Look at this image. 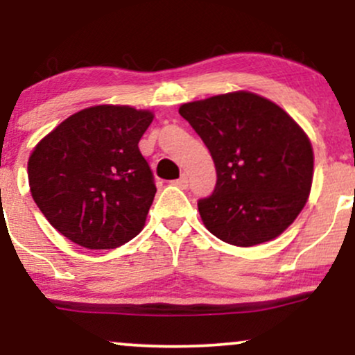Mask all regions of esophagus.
Returning a JSON list of instances; mask_svg holds the SVG:
<instances>
[{
	"instance_id": "esophagus-1",
	"label": "esophagus",
	"mask_w": 355,
	"mask_h": 355,
	"mask_svg": "<svg viewBox=\"0 0 355 355\" xmlns=\"http://www.w3.org/2000/svg\"><path fill=\"white\" fill-rule=\"evenodd\" d=\"M172 183H173V185L180 187V189H187V187H189V177H187V175H182L178 180H173Z\"/></svg>"
}]
</instances>
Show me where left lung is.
I'll return each instance as SVG.
<instances>
[{"label": "left lung", "instance_id": "left-lung-1", "mask_svg": "<svg viewBox=\"0 0 355 355\" xmlns=\"http://www.w3.org/2000/svg\"><path fill=\"white\" fill-rule=\"evenodd\" d=\"M178 113L217 170L214 193L198 202L207 230L237 247L270 242L287 230L312 189L313 150L302 126L245 89L183 103Z\"/></svg>", "mask_w": 355, "mask_h": 355}]
</instances>
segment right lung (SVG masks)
<instances>
[{"label":"right lung","instance_id":"right-lung-1","mask_svg":"<svg viewBox=\"0 0 355 355\" xmlns=\"http://www.w3.org/2000/svg\"><path fill=\"white\" fill-rule=\"evenodd\" d=\"M153 116L128 105H96L36 144L28 160L31 197L61 235L107 250L140 234L157 189L138 141Z\"/></svg>","mask_w":355,"mask_h":355}]
</instances>
